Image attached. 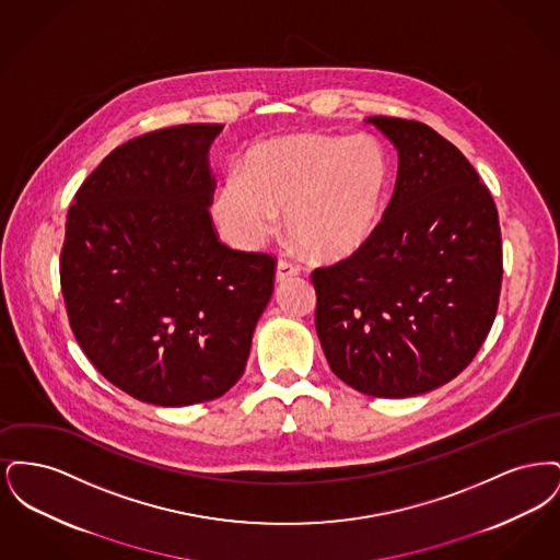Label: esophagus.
I'll list each match as a JSON object with an SVG mask.
<instances>
[{
    "instance_id": "1",
    "label": "esophagus",
    "mask_w": 560,
    "mask_h": 560,
    "mask_svg": "<svg viewBox=\"0 0 560 560\" xmlns=\"http://www.w3.org/2000/svg\"><path fill=\"white\" fill-rule=\"evenodd\" d=\"M298 275H300V267H298V265L288 262V260H279V262H277L275 277H277V281H279V283H283V281L292 279V277H298Z\"/></svg>"
}]
</instances>
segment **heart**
Segmentation results:
<instances>
[{
    "mask_svg": "<svg viewBox=\"0 0 560 560\" xmlns=\"http://www.w3.org/2000/svg\"><path fill=\"white\" fill-rule=\"evenodd\" d=\"M388 188V161L368 133H292L256 144L241 183L218 190L213 213L226 240L254 249L285 212V229L319 260L361 249L375 231Z\"/></svg>",
    "mask_w": 560,
    "mask_h": 560,
    "instance_id": "b5f03b06",
    "label": "heart"
}]
</instances>
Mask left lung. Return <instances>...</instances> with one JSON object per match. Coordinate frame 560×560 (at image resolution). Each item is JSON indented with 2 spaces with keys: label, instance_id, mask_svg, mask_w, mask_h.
<instances>
[{
  "label": "left lung",
  "instance_id": "left-lung-1",
  "mask_svg": "<svg viewBox=\"0 0 560 560\" xmlns=\"http://www.w3.org/2000/svg\"><path fill=\"white\" fill-rule=\"evenodd\" d=\"M399 153L397 185L370 241L315 268V325L331 372L405 399L464 372L500 302L502 233L489 188L427 124L368 117Z\"/></svg>",
  "mask_w": 560,
  "mask_h": 560
}]
</instances>
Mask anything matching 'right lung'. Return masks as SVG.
<instances>
[{
    "mask_svg": "<svg viewBox=\"0 0 560 560\" xmlns=\"http://www.w3.org/2000/svg\"><path fill=\"white\" fill-rule=\"evenodd\" d=\"M222 124L142 133L110 151L67 213L60 288L75 340L130 397L185 407L243 375L275 258L213 231L208 151Z\"/></svg>",
    "mask_w": 560,
    "mask_h": 560,
    "instance_id": "right-lung-1",
    "label": "right lung"
}]
</instances>
